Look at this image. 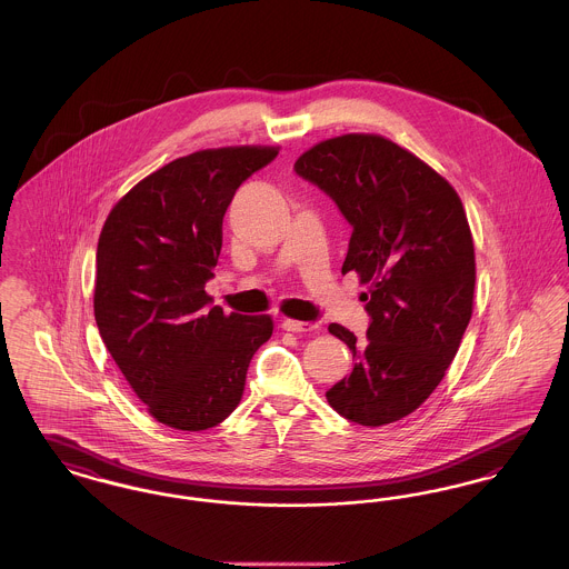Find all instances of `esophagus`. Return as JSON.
<instances>
[{"label": "esophagus", "mask_w": 569, "mask_h": 569, "mask_svg": "<svg viewBox=\"0 0 569 569\" xmlns=\"http://www.w3.org/2000/svg\"><path fill=\"white\" fill-rule=\"evenodd\" d=\"M283 330L288 332H311L316 330L318 326L311 325V322H298V320H283Z\"/></svg>", "instance_id": "esophagus-1"}]
</instances>
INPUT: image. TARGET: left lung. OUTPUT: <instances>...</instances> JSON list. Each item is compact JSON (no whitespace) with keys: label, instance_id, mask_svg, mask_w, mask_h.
<instances>
[{"label":"left lung","instance_id":"obj_1","mask_svg":"<svg viewBox=\"0 0 569 569\" xmlns=\"http://www.w3.org/2000/svg\"><path fill=\"white\" fill-rule=\"evenodd\" d=\"M295 170L352 223L341 272L367 286V341L341 325L353 369L328 406L362 427L397 422L422 406L459 352L471 320L476 253L457 190L429 163L379 134L335 136Z\"/></svg>","mask_w":569,"mask_h":569}]
</instances>
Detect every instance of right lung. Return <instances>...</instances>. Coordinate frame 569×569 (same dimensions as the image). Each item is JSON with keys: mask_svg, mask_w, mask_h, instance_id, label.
Returning a JSON list of instances; mask_svg holds the SVG:
<instances>
[{"mask_svg": "<svg viewBox=\"0 0 569 569\" xmlns=\"http://www.w3.org/2000/svg\"><path fill=\"white\" fill-rule=\"evenodd\" d=\"M277 147L202 149L136 183L110 211L96 253L100 337L147 411L177 431L223 422L247 367L272 335L271 316L207 307L234 191Z\"/></svg>", "mask_w": 569, "mask_h": 569, "instance_id": "add662e5", "label": "right lung"}]
</instances>
